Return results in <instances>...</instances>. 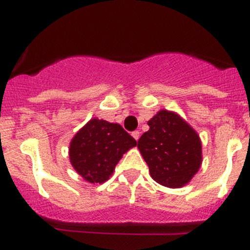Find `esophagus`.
Listing matches in <instances>:
<instances>
[{"mask_svg":"<svg viewBox=\"0 0 250 250\" xmlns=\"http://www.w3.org/2000/svg\"><path fill=\"white\" fill-rule=\"evenodd\" d=\"M131 135L135 140H139V138H140V131H139V130H135V131H132Z\"/></svg>","mask_w":250,"mask_h":250,"instance_id":"1","label":"esophagus"}]
</instances>
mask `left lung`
I'll use <instances>...</instances> for the list:
<instances>
[{"label":"left lung","instance_id":"obj_1","mask_svg":"<svg viewBox=\"0 0 250 250\" xmlns=\"http://www.w3.org/2000/svg\"><path fill=\"white\" fill-rule=\"evenodd\" d=\"M150 129L138 140L150 175L167 188H182L202 165V141L178 114L160 110L147 121Z\"/></svg>","mask_w":250,"mask_h":250}]
</instances>
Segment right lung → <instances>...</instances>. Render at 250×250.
Returning <instances> with one entry per match:
<instances>
[{
	"mask_svg": "<svg viewBox=\"0 0 250 250\" xmlns=\"http://www.w3.org/2000/svg\"><path fill=\"white\" fill-rule=\"evenodd\" d=\"M136 140L119 124L91 119L72 138L68 156L72 167L86 182H106L115 167Z\"/></svg>",
	"mask_w": 250,
	"mask_h": 250,
	"instance_id": "1",
	"label": "right lung"
}]
</instances>
